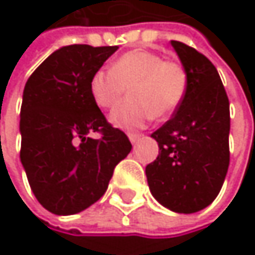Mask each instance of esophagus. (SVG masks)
Segmentation results:
<instances>
[{"instance_id":"esophagus-1","label":"esophagus","mask_w":255,"mask_h":255,"mask_svg":"<svg viewBox=\"0 0 255 255\" xmlns=\"http://www.w3.org/2000/svg\"><path fill=\"white\" fill-rule=\"evenodd\" d=\"M128 138L132 144H135L140 138H141V134H128Z\"/></svg>"}]
</instances>
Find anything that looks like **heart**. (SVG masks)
Returning <instances> with one entry per match:
<instances>
[{
	"instance_id": "heart-1",
	"label": "heart",
	"mask_w": 255,
	"mask_h": 255,
	"mask_svg": "<svg viewBox=\"0 0 255 255\" xmlns=\"http://www.w3.org/2000/svg\"><path fill=\"white\" fill-rule=\"evenodd\" d=\"M186 69L150 50L120 56L111 71L99 69L90 79V93L102 109L114 108L128 88L129 100L115 108L109 121L123 129L143 127L152 117L165 120L176 112L187 91Z\"/></svg>"
}]
</instances>
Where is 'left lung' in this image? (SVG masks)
Returning a JSON list of instances; mask_svg holds the SVG:
<instances>
[{
	"mask_svg": "<svg viewBox=\"0 0 255 255\" xmlns=\"http://www.w3.org/2000/svg\"><path fill=\"white\" fill-rule=\"evenodd\" d=\"M189 78L170 121L152 132L159 155L146 167L150 193L165 208L190 214L219 195L229 168V99L216 66L195 48L171 41Z\"/></svg>",
	"mask_w": 255,
	"mask_h": 255,
	"instance_id": "left-lung-1",
	"label": "left lung"
}]
</instances>
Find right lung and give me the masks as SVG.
Segmentation results:
<instances>
[{
	"mask_svg": "<svg viewBox=\"0 0 255 255\" xmlns=\"http://www.w3.org/2000/svg\"><path fill=\"white\" fill-rule=\"evenodd\" d=\"M118 50L74 44L56 50L29 77L20 109V161L38 202L71 216L97 202L131 150L124 131L105 118L90 79ZM100 132V139L89 134Z\"/></svg>",
	"mask_w": 255,
	"mask_h": 255,
	"instance_id": "right-lung-1",
	"label": "right lung"
}]
</instances>
